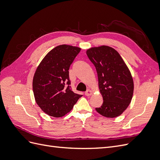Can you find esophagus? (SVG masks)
Here are the masks:
<instances>
[{
  "mask_svg": "<svg viewBox=\"0 0 160 160\" xmlns=\"http://www.w3.org/2000/svg\"><path fill=\"white\" fill-rule=\"evenodd\" d=\"M85 95H86V96L89 97V96H91L92 94H93V92H92V91H91V90H90V89H88V90L86 91V92L85 93Z\"/></svg>",
  "mask_w": 160,
  "mask_h": 160,
  "instance_id": "34e87169",
  "label": "esophagus"
}]
</instances>
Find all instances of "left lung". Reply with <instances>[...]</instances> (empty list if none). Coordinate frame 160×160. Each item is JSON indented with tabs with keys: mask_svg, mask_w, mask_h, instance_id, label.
<instances>
[{
	"mask_svg": "<svg viewBox=\"0 0 160 160\" xmlns=\"http://www.w3.org/2000/svg\"><path fill=\"white\" fill-rule=\"evenodd\" d=\"M98 72L103 102L96 111L106 118H116L128 108L133 93V81L128 66L113 48L102 45L86 52Z\"/></svg>",
	"mask_w": 160,
	"mask_h": 160,
	"instance_id": "obj_1",
	"label": "left lung"
}]
</instances>
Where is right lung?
<instances>
[{
	"label": "right lung",
	"mask_w": 160,
	"mask_h": 160,
	"mask_svg": "<svg viewBox=\"0 0 160 160\" xmlns=\"http://www.w3.org/2000/svg\"><path fill=\"white\" fill-rule=\"evenodd\" d=\"M80 51L77 47L59 45L48 52L37 67L32 80L34 96L47 115L62 117L82 97L72 91L69 76L70 65Z\"/></svg>",
	"instance_id": "right-lung-1"
}]
</instances>
